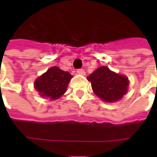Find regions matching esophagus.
Segmentation results:
<instances>
[{
  "label": "esophagus",
  "mask_w": 157,
  "mask_h": 157,
  "mask_svg": "<svg viewBox=\"0 0 157 157\" xmlns=\"http://www.w3.org/2000/svg\"><path fill=\"white\" fill-rule=\"evenodd\" d=\"M77 73L79 74V75H86V71L83 69H78L77 70Z\"/></svg>",
  "instance_id": "esophagus-1"
}]
</instances>
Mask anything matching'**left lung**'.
<instances>
[{"mask_svg":"<svg viewBox=\"0 0 157 157\" xmlns=\"http://www.w3.org/2000/svg\"><path fill=\"white\" fill-rule=\"evenodd\" d=\"M94 93L105 102H115L128 93V78L112 71L106 66H100L87 77Z\"/></svg>","mask_w":157,"mask_h":157,"instance_id":"8db88e82","label":"left lung"}]
</instances>
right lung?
Masks as SVG:
<instances>
[{"label": "right lung", "mask_w": 157, "mask_h": 157, "mask_svg": "<svg viewBox=\"0 0 157 157\" xmlns=\"http://www.w3.org/2000/svg\"><path fill=\"white\" fill-rule=\"evenodd\" d=\"M71 78L72 76L68 71L53 66L36 78L34 86L43 98L55 100L66 92Z\"/></svg>", "instance_id": "right-lung-1"}]
</instances>
